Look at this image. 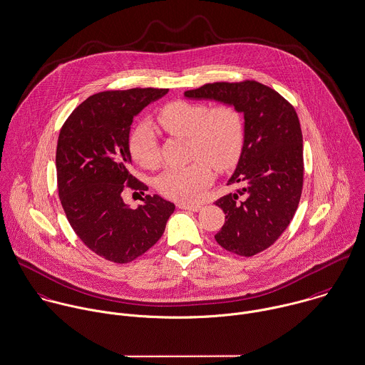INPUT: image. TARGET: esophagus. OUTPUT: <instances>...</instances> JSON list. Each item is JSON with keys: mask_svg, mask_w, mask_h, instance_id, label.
I'll return each mask as SVG.
<instances>
[{"mask_svg": "<svg viewBox=\"0 0 365 365\" xmlns=\"http://www.w3.org/2000/svg\"><path fill=\"white\" fill-rule=\"evenodd\" d=\"M178 208L181 210H188V211H194V212H198L202 207L198 205V204H187V202H180L178 204Z\"/></svg>", "mask_w": 365, "mask_h": 365, "instance_id": "obj_1", "label": "esophagus"}]
</instances>
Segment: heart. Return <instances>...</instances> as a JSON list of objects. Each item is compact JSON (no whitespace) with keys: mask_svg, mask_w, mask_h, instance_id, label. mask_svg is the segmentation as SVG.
I'll return each instance as SVG.
<instances>
[{"mask_svg":"<svg viewBox=\"0 0 365 365\" xmlns=\"http://www.w3.org/2000/svg\"><path fill=\"white\" fill-rule=\"evenodd\" d=\"M158 125L168 134L190 138L188 165L165 170L157 178V190L170 200L191 202L212 182V167L231 170L242 153L245 128L241 113L231 105L208 108L204 103L175 101L157 115ZM131 158L147 170L160 164L158 141L153 127L140 124L128 138Z\"/></svg>","mask_w":365,"mask_h":365,"instance_id":"b5f03b06","label":"heart"}]
</instances>
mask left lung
Masks as SVG:
<instances>
[{"label": "left lung", "instance_id": "8db88e82", "mask_svg": "<svg viewBox=\"0 0 365 365\" xmlns=\"http://www.w3.org/2000/svg\"><path fill=\"white\" fill-rule=\"evenodd\" d=\"M184 96L231 105L243 115L242 153L228 181L241 188L215 202L225 212L215 240L232 253L253 256L284 232L300 201L303 137L297 113L276 91L255 81L207 83Z\"/></svg>", "mask_w": 365, "mask_h": 365}]
</instances>
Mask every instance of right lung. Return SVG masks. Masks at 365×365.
<instances>
[{
    "instance_id": "add662e5",
    "label": "right lung",
    "mask_w": 365,
    "mask_h": 365,
    "mask_svg": "<svg viewBox=\"0 0 365 365\" xmlns=\"http://www.w3.org/2000/svg\"><path fill=\"white\" fill-rule=\"evenodd\" d=\"M167 92L134 88L96 93L71 113L59 133L56 175L62 208L81 241L115 263H128L147 252L175 210L160 195H145L144 204L131 210L122 197L125 188L148 190L130 173L128 134L133 118Z\"/></svg>"
}]
</instances>
